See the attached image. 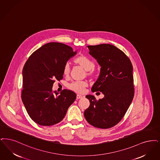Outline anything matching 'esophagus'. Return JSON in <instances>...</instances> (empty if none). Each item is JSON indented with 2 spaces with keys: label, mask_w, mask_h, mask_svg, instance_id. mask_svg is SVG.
Returning <instances> with one entry per match:
<instances>
[{
  "label": "esophagus",
  "mask_w": 160,
  "mask_h": 160,
  "mask_svg": "<svg viewBox=\"0 0 160 160\" xmlns=\"http://www.w3.org/2000/svg\"><path fill=\"white\" fill-rule=\"evenodd\" d=\"M83 96L82 95H79V94H77V96H76V98H77V99H82V98H83Z\"/></svg>",
  "instance_id": "1"
}]
</instances>
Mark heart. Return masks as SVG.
Listing matches in <instances>:
<instances>
[{"mask_svg":"<svg viewBox=\"0 0 160 160\" xmlns=\"http://www.w3.org/2000/svg\"><path fill=\"white\" fill-rule=\"evenodd\" d=\"M74 63L78 64L83 68L86 71V75L89 77H92L94 74V68L95 67V62L89 58L81 55L75 58ZM63 74L64 76L68 77L70 73V67L68 64H65L63 68ZM88 82L86 80L76 81L68 84V88L71 90L76 93H82L84 92L85 88L88 86Z\"/></svg>","mask_w":160,"mask_h":160,"instance_id":"b5f03b06","label":"heart"}]
</instances>
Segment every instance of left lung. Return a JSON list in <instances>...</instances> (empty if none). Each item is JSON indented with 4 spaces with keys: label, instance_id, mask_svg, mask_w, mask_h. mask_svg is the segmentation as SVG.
Instances as JSON below:
<instances>
[{
    "label": "left lung",
    "instance_id": "left-lung-1",
    "mask_svg": "<svg viewBox=\"0 0 160 160\" xmlns=\"http://www.w3.org/2000/svg\"><path fill=\"white\" fill-rule=\"evenodd\" d=\"M89 53L101 65V72L92 91L101 92L104 98L90 101L84 111L87 122L95 128H109L117 124L126 113L134 94L133 66L128 56L115 46H88Z\"/></svg>",
    "mask_w": 160,
    "mask_h": 160
}]
</instances>
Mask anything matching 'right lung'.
Here are the masks:
<instances>
[{
    "mask_svg": "<svg viewBox=\"0 0 160 160\" xmlns=\"http://www.w3.org/2000/svg\"><path fill=\"white\" fill-rule=\"evenodd\" d=\"M76 54L72 48L61 43H46L34 52L22 70L21 99L28 114L36 123L49 126L61 122L76 94L64 89L52 90L55 80L63 78V68Z\"/></svg>",
    "mask_w": 160,
    "mask_h": 160,
    "instance_id": "obj_1",
    "label": "right lung"
}]
</instances>
